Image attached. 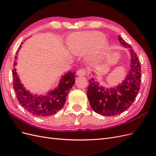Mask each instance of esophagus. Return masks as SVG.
I'll list each match as a JSON object with an SVG mask.
<instances>
[{
  "label": "esophagus",
  "mask_w": 156,
  "mask_h": 156,
  "mask_svg": "<svg viewBox=\"0 0 156 156\" xmlns=\"http://www.w3.org/2000/svg\"><path fill=\"white\" fill-rule=\"evenodd\" d=\"M87 73V70L85 69H80L78 70L77 75L78 76H84Z\"/></svg>",
  "instance_id": "1"
}]
</instances>
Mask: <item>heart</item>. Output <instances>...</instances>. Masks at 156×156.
I'll return each mask as SVG.
<instances>
[{
    "label": "heart",
    "mask_w": 156,
    "mask_h": 156,
    "mask_svg": "<svg viewBox=\"0 0 156 156\" xmlns=\"http://www.w3.org/2000/svg\"><path fill=\"white\" fill-rule=\"evenodd\" d=\"M105 36L98 32H77L68 38L69 49L74 54H82L91 51L89 60L97 61L102 58L108 49L109 44L104 40Z\"/></svg>",
    "instance_id": "b5f03b06"
}]
</instances>
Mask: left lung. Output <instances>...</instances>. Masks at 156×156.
Instances as JSON below:
<instances>
[{"label":"left lung","instance_id":"8db88e82","mask_svg":"<svg viewBox=\"0 0 156 156\" xmlns=\"http://www.w3.org/2000/svg\"><path fill=\"white\" fill-rule=\"evenodd\" d=\"M119 40L130 54L129 69L125 79L110 88L101 85L96 78L88 81L87 96L90 105L96 113L103 116H115L126 111L135 101L140 89L141 71L139 58L131 45L120 36Z\"/></svg>","mask_w":156,"mask_h":156}]
</instances>
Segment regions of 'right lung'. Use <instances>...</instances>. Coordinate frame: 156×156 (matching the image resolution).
<instances>
[{
	"label": "right lung",
	"mask_w": 156,
	"mask_h": 156,
	"mask_svg": "<svg viewBox=\"0 0 156 156\" xmlns=\"http://www.w3.org/2000/svg\"><path fill=\"white\" fill-rule=\"evenodd\" d=\"M21 48V45L19 50ZM15 59L13 69V88L20 104L27 111L37 116L45 117L56 114L64 105L68 94L74 85L76 72L69 71L62 75L58 86L55 89L51 90L45 95H38L30 92L21 83L15 68L17 65V56Z\"/></svg>",
	"instance_id": "right-lung-1"
}]
</instances>
